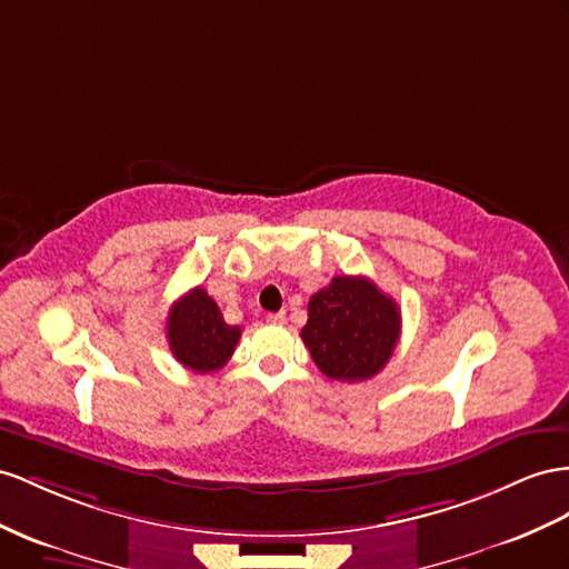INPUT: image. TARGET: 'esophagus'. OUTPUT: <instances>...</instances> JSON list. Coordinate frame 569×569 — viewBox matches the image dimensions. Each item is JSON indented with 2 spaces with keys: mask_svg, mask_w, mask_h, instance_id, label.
Returning <instances> with one entry per match:
<instances>
[{
  "mask_svg": "<svg viewBox=\"0 0 569 569\" xmlns=\"http://www.w3.org/2000/svg\"><path fill=\"white\" fill-rule=\"evenodd\" d=\"M267 322L269 325H286V312H271V315H267Z\"/></svg>",
  "mask_w": 569,
  "mask_h": 569,
  "instance_id": "34e87169",
  "label": "esophagus"
}]
</instances>
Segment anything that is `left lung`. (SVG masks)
Segmentation results:
<instances>
[{"label": "left lung", "mask_w": 569, "mask_h": 569, "mask_svg": "<svg viewBox=\"0 0 569 569\" xmlns=\"http://www.w3.org/2000/svg\"><path fill=\"white\" fill-rule=\"evenodd\" d=\"M401 333L399 305L366 276H333L310 298L300 337L331 380L362 382L380 372Z\"/></svg>", "instance_id": "8db88e82"}]
</instances>
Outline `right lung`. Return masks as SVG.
Returning a JSON list of instances; mask_svg holds the SVG:
<instances>
[{
    "label": "right lung",
    "mask_w": 569,
    "mask_h": 569,
    "mask_svg": "<svg viewBox=\"0 0 569 569\" xmlns=\"http://www.w3.org/2000/svg\"><path fill=\"white\" fill-rule=\"evenodd\" d=\"M166 331L174 360L192 372L221 370L240 341V327L226 325L218 305L201 286L172 302Z\"/></svg>",
    "instance_id": "add662e5"
}]
</instances>
